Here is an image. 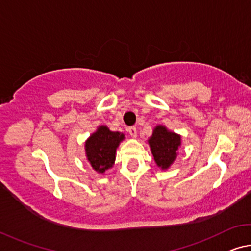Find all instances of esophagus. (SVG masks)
I'll return each mask as SVG.
<instances>
[{"instance_id": "34e87169", "label": "esophagus", "mask_w": 251, "mask_h": 251, "mask_svg": "<svg viewBox=\"0 0 251 251\" xmlns=\"http://www.w3.org/2000/svg\"><path fill=\"white\" fill-rule=\"evenodd\" d=\"M128 133L132 137H136L137 136V130H136V127L132 126V127H128Z\"/></svg>"}]
</instances>
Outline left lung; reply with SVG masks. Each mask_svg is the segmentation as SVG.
<instances>
[{
  "label": "left lung",
  "mask_w": 251,
  "mask_h": 251,
  "mask_svg": "<svg viewBox=\"0 0 251 251\" xmlns=\"http://www.w3.org/2000/svg\"><path fill=\"white\" fill-rule=\"evenodd\" d=\"M154 161L162 169H168L176 157V151L181 145L180 135L169 132L164 126L155 127L149 140Z\"/></svg>",
  "instance_id": "obj_1"
}]
</instances>
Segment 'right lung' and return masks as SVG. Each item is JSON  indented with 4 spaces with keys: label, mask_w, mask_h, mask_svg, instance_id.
I'll use <instances>...</instances> for the list:
<instances>
[{
    "label": "right lung",
    "mask_w": 251,
    "mask_h": 251,
    "mask_svg": "<svg viewBox=\"0 0 251 251\" xmlns=\"http://www.w3.org/2000/svg\"><path fill=\"white\" fill-rule=\"evenodd\" d=\"M124 140V134L110 132L106 126H99L86 142L85 149L87 158L98 173H104L111 168L115 162V153L121 141Z\"/></svg>",
    "instance_id": "obj_1"
}]
</instances>
